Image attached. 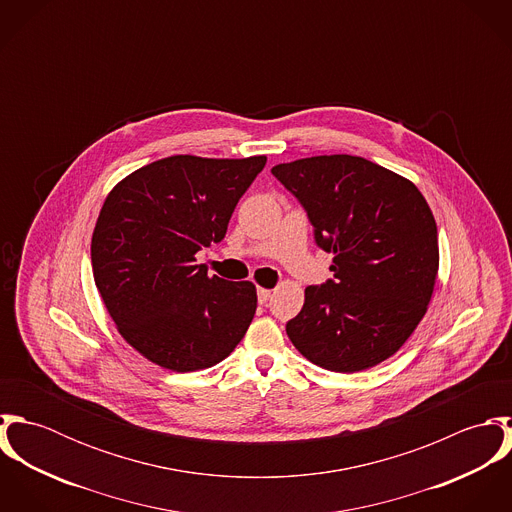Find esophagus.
<instances>
[{
    "label": "esophagus",
    "mask_w": 512,
    "mask_h": 512,
    "mask_svg": "<svg viewBox=\"0 0 512 512\" xmlns=\"http://www.w3.org/2000/svg\"><path fill=\"white\" fill-rule=\"evenodd\" d=\"M270 297H272V292H270V290L258 288V301H260V303H266Z\"/></svg>",
    "instance_id": "esophagus-1"
}]
</instances>
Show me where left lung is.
I'll return each mask as SVG.
<instances>
[{
	"mask_svg": "<svg viewBox=\"0 0 512 512\" xmlns=\"http://www.w3.org/2000/svg\"><path fill=\"white\" fill-rule=\"evenodd\" d=\"M333 254V280L305 288L288 321L313 365L357 372L392 357L428 311L438 278V226L418 187L357 155L272 167Z\"/></svg>",
	"mask_w": 512,
	"mask_h": 512,
	"instance_id": "8db88e82",
	"label": "left lung"
}]
</instances>
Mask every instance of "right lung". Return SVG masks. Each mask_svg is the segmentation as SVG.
Segmentation results:
<instances>
[{
  "instance_id": "add662e5",
  "label": "right lung",
  "mask_w": 512,
  "mask_h": 512,
  "mask_svg": "<svg viewBox=\"0 0 512 512\" xmlns=\"http://www.w3.org/2000/svg\"><path fill=\"white\" fill-rule=\"evenodd\" d=\"M266 155H171L140 167L106 197L90 256L120 335L147 361L193 372L226 359L256 313L252 282L209 278L195 254L226 234Z\"/></svg>"
}]
</instances>
